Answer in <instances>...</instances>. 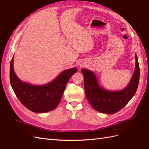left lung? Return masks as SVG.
<instances>
[{
	"label": "left lung",
	"mask_w": 149,
	"mask_h": 149,
	"mask_svg": "<svg viewBox=\"0 0 149 149\" xmlns=\"http://www.w3.org/2000/svg\"><path fill=\"white\" fill-rule=\"evenodd\" d=\"M135 70L129 85L120 91H108L100 86L94 72L81 69L84 76L86 99L94 109L105 114H113L120 111L135 95L139 86L140 68L135 54Z\"/></svg>",
	"instance_id": "8db88e82"
}]
</instances>
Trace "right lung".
<instances>
[{
    "mask_svg": "<svg viewBox=\"0 0 149 149\" xmlns=\"http://www.w3.org/2000/svg\"><path fill=\"white\" fill-rule=\"evenodd\" d=\"M13 57L10 64V82L16 97L24 107L34 112L43 113L56 109L60 102L65 87L71 76L77 72L76 68L64 70L47 84L31 85L21 81L13 69Z\"/></svg>",
    "mask_w": 149,
    "mask_h": 149,
    "instance_id": "1",
    "label": "right lung"
}]
</instances>
